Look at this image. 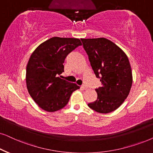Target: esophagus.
Segmentation results:
<instances>
[{"label":"esophagus","instance_id":"obj_1","mask_svg":"<svg viewBox=\"0 0 153 153\" xmlns=\"http://www.w3.org/2000/svg\"><path fill=\"white\" fill-rule=\"evenodd\" d=\"M81 88L82 89V90H86V89H87V86L86 85H83V86H81Z\"/></svg>","mask_w":153,"mask_h":153}]
</instances>
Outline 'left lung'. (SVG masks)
<instances>
[{"instance_id":"left-lung-1","label":"left lung","mask_w":153,"mask_h":153,"mask_svg":"<svg viewBox=\"0 0 153 153\" xmlns=\"http://www.w3.org/2000/svg\"><path fill=\"white\" fill-rule=\"evenodd\" d=\"M91 66L101 86L96 88L97 100L88 104L99 113L117 109L127 98L132 85V72L128 57L115 43L105 39H81Z\"/></svg>"}]
</instances>
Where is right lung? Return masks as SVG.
<instances>
[{
    "mask_svg": "<svg viewBox=\"0 0 153 153\" xmlns=\"http://www.w3.org/2000/svg\"><path fill=\"white\" fill-rule=\"evenodd\" d=\"M81 45L79 39L53 37L31 54L26 69L27 90L43 110L52 112L63 108L72 93L80 88L59 75L64 72L66 57Z\"/></svg>",
    "mask_w": 153,
    "mask_h": 153,
    "instance_id": "right-lung-1",
    "label": "right lung"
}]
</instances>
